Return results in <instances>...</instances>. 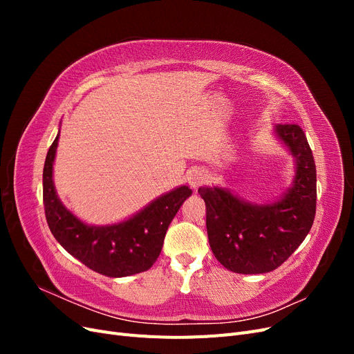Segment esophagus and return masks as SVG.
<instances>
[{
  "instance_id": "1",
  "label": "esophagus",
  "mask_w": 354,
  "mask_h": 354,
  "mask_svg": "<svg viewBox=\"0 0 354 354\" xmlns=\"http://www.w3.org/2000/svg\"><path fill=\"white\" fill-rule=\"evenodd\" d=\"M207 180H208V177H207V174H205V171H202V169L192 171L190 176H189L190 187L195 189V190H196L199 186H202L203 183H207Z\"/></svg>"
}]
</instances>
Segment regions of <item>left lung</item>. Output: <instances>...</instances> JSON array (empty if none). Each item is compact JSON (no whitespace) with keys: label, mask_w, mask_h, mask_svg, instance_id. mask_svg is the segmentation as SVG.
Returning a JSON list of instances; mask_svg holds the SVG:
<instances>
[{"label":"left lung","mask_w":354,"mask_h":354,"mask_svg":"<svg viewBox=\"0 0 354 354\" xmlns=\"http://www.w3.org/2000/svg\"><path fill=\"white\" fill-rule=\"evenodd\" d=\"M273 134L294 158V178L273 202L255 203L227 187H199L205 201L208 241L227 270L269 273L288 260L312 229L316 214V165L298 125H274Z\"/></svg>","instance_id":"obj_1"}]
</instances>
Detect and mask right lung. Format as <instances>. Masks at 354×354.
Here are the masks:
<instances>
[{"mask_svg":"<svg viewBox=\"0 0 354 354\" xmlns=\"http://www.w3.org/2000/svg\"><path fill=\"white\" fill-rule=\"evenodd\" d=\"M59 134L48 149L42 173V198L53 236L72 257L104 276L125 277L151 269L162 250L169 223L192 189L183 185L169 190L120 223H85L63 205L55 187L53 165Z\"/></svg>","mask_w":354,"mask_h":354,"instance_id":"right-lung-1","label":"right lung"}]
</instances>
